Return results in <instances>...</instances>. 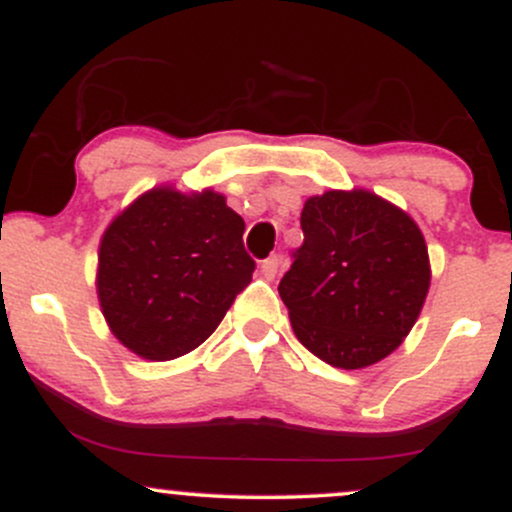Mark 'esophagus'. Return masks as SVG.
Listing matches in <instances>:
<instances>
[{
    "label": "esophagus",
    "mask_w": 512,
    "mask_h": 512,
    "mask_svg": "<svg viewBox=\"0 0 512 512\" xmlns=\"http://www.w3.org/2000/svg\"><path fill=\"white\" fill-rule=\"evenodd\" d=\"M279 264H281V260H279V257H276V255L267 257V260H262V264H260V272H262L264 279L272 281L274 276H276V272H279Z\"/></svg>",
    "instance_id": "obj_1"
}]
</instances>
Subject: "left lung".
<instances>
[{
	"label": "left lung",
	"instance_id": "1",
	"mask_svg": "<svg viewBox=\"0 0 512 512\" xmlns=\"http://www.w3.org/2000/svg\"><path fill=\"white\" fill-rule=\"evenodd\" d=\"M303 245L279 281L298 342L334 368L383 361L431 286L426 240L409 214L366 190H330L301 211Z\"/></svg>",
	"mask_w": 512,
	"mask_h": 512
}]
</instances>
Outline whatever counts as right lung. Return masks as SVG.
<instances>
[{"instance_id":"1","label":"right lung","mask_w":512,"mask_h":512,"mask_svg":"<svg viewBox=\"0 0 512 512\" xmlns=\"http://www.w3.org/2000/svg\"><path fill=\"white\" fill-rule=\"evenodd\" d=\"M219 192L154 187L105 228L96 289L110 332L149 361L197 349L255 272Z\"/></svg>"}]
</instances>
